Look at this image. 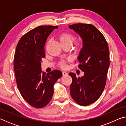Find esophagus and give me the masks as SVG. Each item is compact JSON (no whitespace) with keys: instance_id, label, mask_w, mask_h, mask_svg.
<instances>
[{"instance_id":"1","label":"esophagus","mask_w":126,"mask_h":126,"mask_svg":"<svg viewBox=\"0 0 126 126\" xmlns=\"http://www.w3.org/2000/svg\"><path fill=\"white\" fill-rule=\"evenodd\" d=\"M63 75H68V73L67 72H66V71H63Z\"/></svg>"}]
</instances>
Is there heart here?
<instances>
[{
    "mask_svg": "<svg viewBox=\"0 0 126 126\" xmlns=\"http://www.w3.org/2000/svg\"><path fill=\"white\" fill-rule=\"evenodd\" d=\"M59 40L62 46L66 45V44L71 45L74 40V37L71 34L65 32V33H63L60 35ZM60 66L63 68H65L66 67V64L64 61L61 62Z\"/></svg>",
    "mask_w": 126,
    "mask_h": 126,
    "instance_id": "b5f03b06",
    "label": "heart"
}]
</instances>
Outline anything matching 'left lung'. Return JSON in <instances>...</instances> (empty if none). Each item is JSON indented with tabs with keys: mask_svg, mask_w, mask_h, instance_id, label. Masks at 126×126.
<instances>
[{
	"mask_svg": "<svg viewBox=\"0 0 126 126\" xmlns=\"http://www.w3.org/2000/svg\"><path fill=\"white\" fill-rule=\"evenodd\" d=\"M69 28L82 39L78 60L79 68L84 73L79 78L75 73H69L73 79L70 94L79 105L87 106L98 99L105 88L110 65L109 47L103 35L94 25L76 24Z\"/></svg>",
	"mask_w": 126,
	"mask_h": 126,
	"instance_id": "1",
	"label": "left lung"
}]
</instances>
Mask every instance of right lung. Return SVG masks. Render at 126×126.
I'll list each match as a JSON object with an SVG mask.
<instances>
[{"label": "right lung", "mask_w": 126, "mask_h": 126, "mask_svg": "<svg viewBox=\"0 0 126 126\" xmlns=\"http://www.w3.org/2000/svg\"><path fill=\"white\" fill-rule=\"evenodd\" d=\"M57 28L53 26L36 27L20 39L16 48L14 69L17 87L26 102L36 108H43L49 103L53 94V85L62 76L59 70L46 74L41 69L46 42Z\"/></svg>", "instance_id": "1"}]
</instances>
